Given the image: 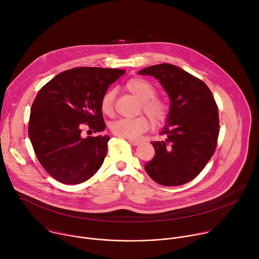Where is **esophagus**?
Segmentation results:
<instances>
[{
	"instance_id": "obj_1",
	"label": "esophagus",
	"mask_w": 259,
	"mask_h": 259,
	"mask_svg": "<svg viewBox=\"0 0 259 259\" xmlns=\"http://www.w3.org/2000/svg\"><path fill=\"white\" fill-rule=\"evenodd\" d=\"M128 141H129L132 145H138V144L140 143L139 140H135V139H129V138H128Z\"/></svg>"
}]
</instances>
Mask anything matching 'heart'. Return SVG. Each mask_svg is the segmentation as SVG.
I'll return each instance as SVG.
<instances>
[{
  "mask_svg": "<svg viewBox=\"0 0 259 259\" xmlns=\"http://www.w3.org/2000/svg\"><path fill=\"white\" fill-rule=\"evenodd\" d=\"M125 89L141 101L142 110L149 116L154 125L161 126L167 121L170 110L169 105L165 100L155 97L157 90L149 81L142 78L130 79L126 82ZM114 98L115 92L113 90H107L102 95L100 108L104 115L110 116L113 114ZM149 128L150 121L144 116L133 119L121 118L110 124V130L115 135L129 139L138 138Z\"/></svg>",
  "mask_w": 259,
  "mask_h": 259,
  "instance_id": "b5f03b06",
  "label": "heart"
}]
</instances>
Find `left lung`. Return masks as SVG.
<instances>
[{
  "instance_id": "left-lung-1",
  "label": "left lung",
  "mask_w": 259,
  "mask_h": 259,
  "mask_svg": "<svg viewBox=\"0 0 259 259\" xmlns=\"http://www.w3.org/2000/svg\"><path fill=\"white\" fill-rule=\"evenodd\" d=\"M139 75L159 80L170 98L162 141H153L156 155L144 169L166 187L193 180L213 156L219 134L218 107L208 86L182 68L160 63L143 68Z\"/></svg>"
}]
</instances>
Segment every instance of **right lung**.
Wrapping results in <instances>:
<instances>
[{
    "instance_id": "right-lung-1",
    "label": "right lung",
    "mask_w": 259,
    "mask_h": 259,
    "mask_svg": "<svg viewBox=\"0 0 259 259\" xmlns=\"http://www.w3.org/2000/svg\"><path fill=\"white\" fill-rule=\"evenodd\" d=\"M124 69L76 67L54 77L31 105L28 136L36 158L54 179L64 184L88 180L101 167L109 136L82 137L85 125L105 129L100 100Z\"/></svg>"
}]
</instances>
